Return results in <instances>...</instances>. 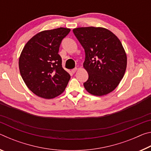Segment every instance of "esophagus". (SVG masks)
<instances>
[{"instance_id": "1", "label": "esophagus", "mask_w": 151, "mask_h": 151, "mask_svg": "<svg viewBox=\"0 0 151 151\" xmlns=\"http://www.w3.org/2000/svg\"><path fill=\"white\" fill-rule=\"evenodd\" d=\"M77 70V68H73V69H72L71 70V72H72V73H76V71Z\"/></svg>"}]
</instances>
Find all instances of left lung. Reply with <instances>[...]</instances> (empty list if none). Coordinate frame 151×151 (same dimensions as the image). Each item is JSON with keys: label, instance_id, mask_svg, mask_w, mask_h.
<instances>
[{"label": "left lung", "instance_id": "obj_1", "mask_svg": "<svg viewBox=\"0 0 151 151\" xmlns=\"http://www.w3.org/2000/svg\"><path fill=\"white\" fill-rule=\"evenodd\" d=\"M73 31L85 49L83 66L88 74L83 84L86 90L95 96L114 91L127 68V55L121 42L111 31L102 27H80Z\"/></svg>", "mask_w": 151, "mask_h": 151}]
</instances>
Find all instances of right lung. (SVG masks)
I'll return each mask as SVG.
<instances>
[{
	"label": "right lung",
	"instance_id": "add662e5",
	"mask_svg": "<svg viewBox=\"0 0 151 151\" xmlns=\"http://www.w3.org/2000/svg\"><path fill=\"white\" fill-rule=\"evenodd\" d=\"M70 31L60 27L40 32L22 49L19 61L20 75L36 95L53 99L67 86L70 76L63 68L58 52L62 40Z\"/></svg>",
	"mask_w": 151,
	"mask_h": 151
}]
</instances>
